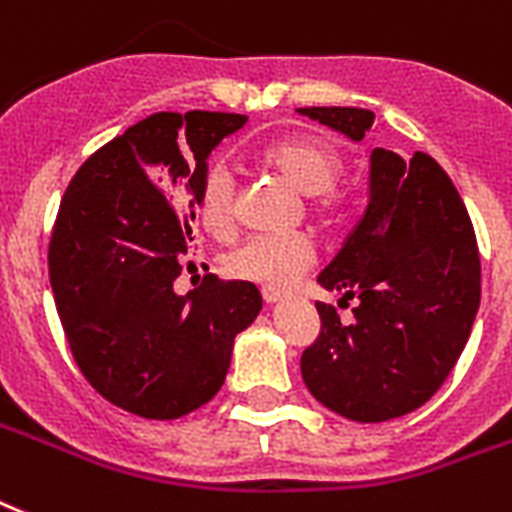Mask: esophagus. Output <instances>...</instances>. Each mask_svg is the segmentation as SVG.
Masks as SVG:
<instances>
[{"mask_svg":"<svg viewBox=\"0 0 512 512\" xmlns=\"http://www.w3.org/2000/svg\"><path fill=\"white\" fill-rule=\"evenodd\" d=\"M282 296H285V293H282L280 288H261V298H264L267 304H277V301H282Z\"/></svg>","mask_w":512,"mask_h":512,"instance_id":"34e87169","label":"esophagus"}]
</instances>
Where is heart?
I'll return each mask as SVG.
<instances>
[{
	"instance_id": "heart-1",
	"label": "heart",
	"mask_w": 512,
	"mask_h": 512,
	"mask_svg": "<svg viewBox=\"0 0 512 512\" xmlns=\"http://www.w3.org/2000/svg\"><path fill=\"white\" fill-rule=\"evenodd\" d=\"M261 161L285 177L301 195L314 198L325 211H338L343 195L335 190L341 177L343 155L333 142L314 134H290L264 147ZM237 182L227 163L214 161L198 187V216L214 237H227L235 230ZM314 264V245L304 235L261 232L230 251L224 267L237 280L259 282L267 288H285L296 282Z\"/></svg>"
}]
</instances>
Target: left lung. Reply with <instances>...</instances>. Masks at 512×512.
Segmentation results:
<instances>
[{"mask_svg": "<svg viewBox=\"0 0 512 512\" xmlns=\"http://www.w3.org/2000/svg\"><path fill=\"white\" fill-rule=\"evenodd\" d=\"M354 142L365 108H298ZM320 285L357 298L354 322L320 304V335L301 357L306 388L327 410L383 423L418 410L447 380L481 301V261L468 208L431 155L375 147L365 216L320 272Z\"/></svg>", "mask_w": 512, "mask_h": 512, "instance_id": "obj_1", "label": "left lung"}]
</instances>
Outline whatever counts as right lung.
Instances as JSON below:
<instances>
[{
    "mask_svg": "<svg viewBox=\"0 0 512 512\" xmlns=\"http://www.w3.org/2000/svg\"><path fill=\"white\" fill-rule=\"evenodd\" d=\"M245 121L153 113L100 147L60 200L49 282L65 338L94 391L140 418L174 420L211 402L235 335L261 312L253 282L206 275L187 296L174 290L208 155Z\"/></svg>",
    "mask_w": 512,
    "mask_h": 512,
    "instance_id": "right-lung-1",
    "label": "right lung"
}]
</instances>
